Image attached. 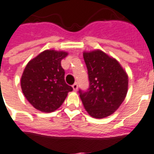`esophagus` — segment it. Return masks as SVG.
Masks as SVG:
<instances>
[{
	"mask_svg": "<svg viewBox=\"0 0 154 154\" xmlns=\"http://www.w3.org/2000/svg\"><path fill=\"white\" fill-rule=\"evenodd\" d=\"M72 88L75 91L78 90V85H77V83H75V84L72 85Z\"/></svg>",
	"mask_w": 154,
	"mask_h": 154,
	"instance_id": "obj_1",
	"label": "esophagus"
}]
</instances>
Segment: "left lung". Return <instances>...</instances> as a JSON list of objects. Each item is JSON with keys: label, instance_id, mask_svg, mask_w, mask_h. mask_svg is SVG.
Segmentation results:
<instances>
[{"label": "left lung", "instance_id": "obj_1", "mask_svg": "<svg viewBox=\"0 0 154 154\" xmlns=\"http://www.w3.org/2000/svg\"><path fill=\"white\" fill-rule=\"evenodd\" d=\"M89 88L79 90L85 110L94 118H104L118 109L128 90V75L117 60L100 50L84 52Z\"/></svg>", "mask_w": 154, "mask_h": 154}]
</instances>
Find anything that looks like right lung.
<instances>
[{
	"instance_id": "obj_1",
	"label": "right lung",
	"mask_w": 154,
	"mask_h": 154,
	"mask_svg": "<svg viewBox=\"0 0 154 154\" xmlns=\"http://www.w3.org/2000/svg\"><path fill=\"white\" fill-rule=\"evenodd\" d=\"M66 51L46 50L27 64L21 77V88L32 106L43 112L58 109L73 90L65 81L60 61Z\"/></svg>"
}]
</instances>
